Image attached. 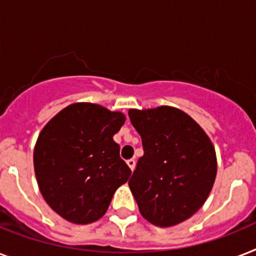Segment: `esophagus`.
I'll return each instance as SVG.
<instances>
[{
  "label": "esophagus",
  "mask_w": 256,
  "mask_h": 256,
  "mask_svg": "<svg viewBox=\"0 0 256 256\" xmlns=\"http://www.w3.org/2000/svg\"><path fill=\"white\" fill-rule=\"evenodd\" d=\"M128 166L130 167V170H132V171H134V170H135V159H128Z\"/></svg>",
  "instance_id": "esophagus-1"
}]
</instances>
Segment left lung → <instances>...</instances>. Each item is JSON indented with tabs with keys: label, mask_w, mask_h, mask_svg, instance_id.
Segmentation results:
<instances>
[{
	"label": "left lung",
	"mask_w": 256,
	"mask_h": 256,
	"mask_svg": "<svg viewBox=\"0 0 256 256\" xmlns=\"http://www.w3.org/2000/svg\"><path fill=\"white\" fill-rule=\"evenodd\" d=\"M143 154L128 186L147 221L170 228L192 217L206 201L217 175L210 138L190 116L172 106L130 109Z\"/></svg>",
	"instance_id": "1"
}]
</instances>
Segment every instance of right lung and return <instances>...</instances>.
I'll return each mask as SVG.
<instances>
[{
	"instance_id": "1",
	"label": "right lung",
	"mask_w": 256,
	"mask_h": 256,
	"mask_svg": "<svg viewBox=\"0 0 256 256\" xmlns=\"http://www.w3.org/2000/svg\"><path fill=\"white\" fill-rule=\"evenodd\" d=\"M124 121L121 112L76 102L42 128L35 176L43 198L60 217L86 225L106 213L114 192L132 175L113 139Z\"/></svg>"
}]
</instances>
